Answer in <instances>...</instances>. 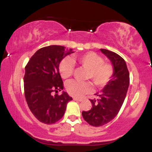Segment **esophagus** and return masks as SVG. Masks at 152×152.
Instances as JSON below:
<instances>
[{
  "instance_id": "esophagus-1",
  "label": "esophagus",
  "mask_w": 152,
  "mask_h": 152,
  "mask_svg": "<svg viewBox=\"0 0 152 152\" xmlns=\"http://www.w3.org/2000/svg\"><path fill=\"white\" fill-rule=\"evenodd\" d=\"M74 101H78V102H81L82 99H78V98H74Z\"/></svg>"
}]
</instances>
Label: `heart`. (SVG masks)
I'll use <instances>...</instances> for the list:
<instances>
[{
	"mask_svg": "<svg viewBox=\"0 0 152 152\" xmlns=\"http://www.w3.org/2000/svg\"><path fill=\"white\" fill-rule=\"evenodd\" d=\"M78 65L86 69V79L93 81L96 87L103 88L111 81L114 76V68L112 64L104 62L101 56L94 52H88L78 56L76 58ZM61 76L68 79L74 74V64L69 58H65L58 66ZM66 91L74 97H80L83 94L90 93L93 89L91 82L83 83L71 81L66 83Z\"/></svg>",
	"mask_w": 152,
	"mask_h": 152,
	"instance_id": "heart-1",
	"label": "heart"
}]
</instances>
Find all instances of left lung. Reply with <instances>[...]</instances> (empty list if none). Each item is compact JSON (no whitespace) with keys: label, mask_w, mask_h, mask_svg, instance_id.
Wrapping results in <instances>:
<instances>
[{"label":"left lung","mask_w":152,"mask_h":152,"mask_svg":"<svg viewBox=\"0 0 152 152\" xmlns=\"http://www.w3.org/2000/svg\"><path fill=\"white\" fill-rule=\"evenodd\" d=\"M110 59L114 68V76L103 88L101 94H96L97 99H90L92 108L82 111L83 119L93 126H101L114 119L121 108L126 98L129 85V72L126 62L117 53L106 49H100Z\"/></svg>","instance_id":"1"}]
</instances>
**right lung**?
Instances as JSON below:
<instances>
[{"label":"right lung","mask_w":152,"mask_h":152,"mask_svg":"<svg viewBox=\"0 0 152 152\" xmlns=\"http://www.w3.org/2000/svg\"><path fill=\"white\" fill-rule=\"evenodd\" d=\"M74 53L61 46L40 48L25 67L24 94L32 114L39 121L51 124L65 114L66 106L72 98L66 92L58 95L64 83L58 71L61 61Z\"/></svg>","instance_id":"add662e5"}]
</instances>
